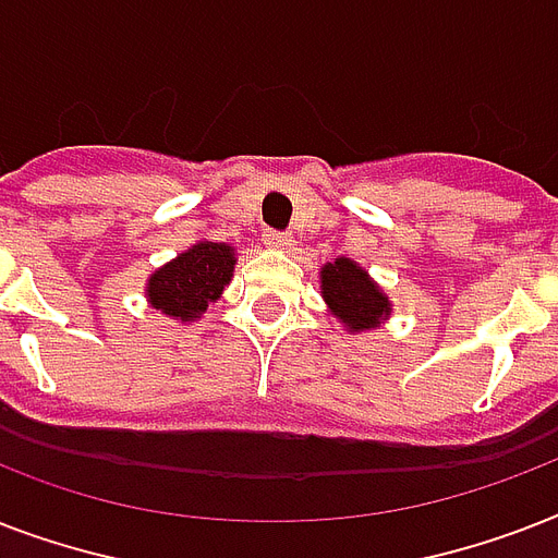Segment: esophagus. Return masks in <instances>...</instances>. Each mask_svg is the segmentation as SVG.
Here are the masks:
<instances>
[{
	"mask_svg": "<svg viewBox=\"0 0 558 558\" xmlns=\"http://www.w3.org/2000/svg\"><path fill=\"white\" fill-rule=\"evenodd\" d=\"M263 243L271 245V248H287V245H292V236H289L287 231H266V234H263Z\"/></svg>",
	"mask_w": 558,
	"mask_h": 558,
	"instance_id": "esophagus-1",
	"label": "esophagus"
}]
</instances>
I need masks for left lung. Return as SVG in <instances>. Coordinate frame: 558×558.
Listing matches in <instances>:
<instances>
[{"label": "left lung", "mask_w": 558, "mask_h": 558, "mask_svg": "<svg viewBox=\"0 0 558 558\" xmlns=\"http://www.w3.org/2000/svg\"><path fill=\"white\" fill-rule=\"evenodd\" d=\"M322 289L327 304L350 330H371L381 315H388V298L373 287L365 269L348 257L327 263L322 271Z\"/></svg>", "instance_id": "8db88e82"}]
</instances>
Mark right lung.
<instances>
[{
  "instance_id": "add662e5",
  "label": "right lung",
  "mask_w": 558,
  "mask_h": 558,
  "mask_svg": "<svg viewBox=\"0 0 558 558\" xmlns=\"http://www.w3.org/2000/svg\"><path fill=\"white\" fill-rule=\"evenodd\" d=\"M234 271V254L226 243H196L177 260L159 269L147 283L156 310L170 318L191 322L217 301Z\"/></svg>"
}]
</instances>
